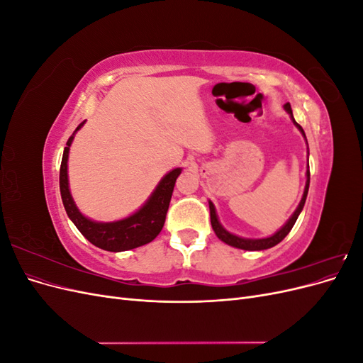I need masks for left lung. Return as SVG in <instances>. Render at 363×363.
Returning a JSON list of instances; mask_svg holds the SVG:
<instances>
[{
	"label": "left lung",
	"instance_id": "obj_1",
	"mask_svg": "<svg viewBox=\"0 0 363 363\" xmlns=\"http://www.w3.org/2000/svg\"><path fill=\"white\" fill-rule=\"evenodd\" d=\"M284 108H286V112L291 115L294 124L300 128V131L304 136V131L301 128V125L298 123H295V119L292 116V108H291V104L286 103L284 104ZM306 138V136H304ZM309 183H311V172L307 171V182H306V188H304V194H303V199L300 201V206L296 207V211L294 212V215L289 218V221L284 224L279 232L276 235H272L269 238H263V239H244V238H239V236H235L232 233H228L225 228H223V225L219 224L218 218H216V212H215V206L208 201V208H211V223H212V228L215 235L223 240V242L232 245V247H236V248H240V250H247V251H260V250H267V248H271L274 245H277L279 242H281V240L288 236V233L292 230L296 218H298L300 212L303 211L304 207V203H306V196H307V191H309Z\"/></svg>",
	"mask_w": 363,
	"mask_h": 363
}]
</instances>
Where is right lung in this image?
Instances as JSON below:
<instances>
[{
  "label": "right lung",
  "mask_w": 363,
  "mask_h": 363,
  "mask_svg": "<svg viewBox=\"0 0 363 363\" xmlns=\"http://www.w3.org/2000/svg\"><path fill=\"white\" fill-rule=\"evenodd\" d=\"M83 124L84 123L77 127L75 131ZM75 131L68 139L67 147L63 150L60 164V195L65 211H67L71 221L91 244L106 251H127L151 242L160 233L164 219H167L174 184L182 169L175 168L164 175L162 182L157 184L156 191L150 196V200L144 204V207H140L131 216L115 223L91 221V219H87L79 212V208L74 204L68 186V155Z\"/></svg>",
  "instance_id": "add662e5"
}]
</instances>
